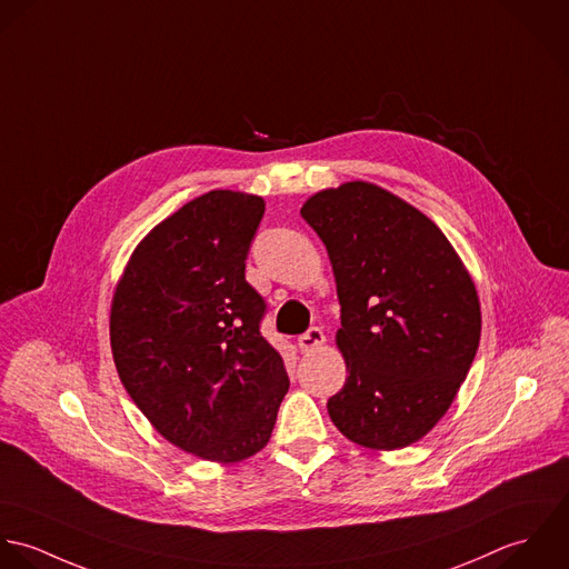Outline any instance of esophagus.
Segmentation results:
<instances>
[{"instance_id": "34e87169", "label": "esophagus", "mask_w": 569, "mask_h": 569, "mask_svg": "<svg viewBox=\"0 0 569 569\" xmlns=\"http://www.w3.org/2000/svg\"><path fill=\"white\" fill-rule=\"evenodd\" d=\"M323 342H326V335H323V330H319V328H310L306 335H301V337H299V349H301L303 353H308V351L319 349Z\"/></svg>"}]
</instances>
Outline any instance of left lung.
Instances as JSON below:
<instances>
[{
    "label": "left lung",
    "mask_w": 569,
    "mask_h": 569,
    "mask_svg": "<svg viewBox=\"0 0 569 569\" xmlns=\"http://www.w3.org/2000/svg\"><path fill=\"white\" fill-rule=\"evenodd\" d=\"M301 216L328 248L341 301L347 380L330 418L360 447L405 449L440 422L472 365L475 283L445 232L376 184L319 191Z\"/></svg>",
    "instance_id": "1"
}]
</instances>
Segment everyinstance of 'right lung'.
<instances>
[{
  "label": "right lung",
  "mask_w": 569,
  "mask_h": 569,
  "mask_svg": "<svg viewBox=\"0 0 569 569\" xmlns=\"http://www.w3.org/2000/svg\"><path fill=\"white\" fill-rule=\"evenodd\" d=\"M263 209L239 191L191 200L136 246L112 299L127 393L164 440L220 463L268 445L290 387L259 332L266 301L243 274Z\"/></svg>",
  "instance_id": "obj_1"
}]
</instances>
